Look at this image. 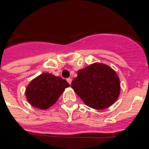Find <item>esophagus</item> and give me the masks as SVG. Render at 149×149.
Returning a JSON list of instances; mask_svg holds the SVG:
<instances>
[{
  "label": "esophagus",
  "mask_w": 149,
  "mask_h": 149,
  "mask_svg": "<svg viewBox=\"0 0 149 149\" xmlns=\"http://www.w3.org/2000/svg\"><path fill=\"white\" fill-rule=\"evenodd\" d=\"M67 82H68V83H69L70 85H71V82H72V79H71L70 78L67 79Z\"/></svg>",
  "instance_id": "34e87169"
}]
</instances>
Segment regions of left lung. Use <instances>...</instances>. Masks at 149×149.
I'll return each instance as SVG.
<instances>
[{
	"label": "left lung",
	"instance_id": "left-lung-1",
	"mask_svg": "<svg viewBox=\"0 0 149 149\" xmlns=\"http://www.w3.org/2000/svg\"><path fill=\"white\" fill-rule=\"evenodd\" d=\"M71 88L88 107L103 109L112 106L119 97V77L109 66L94 63L77 72Z\"/></svg>",
	"mask_w": 149,
	"mask_h": 149
}]
</instances>
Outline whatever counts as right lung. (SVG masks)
<instances>
[{
  "mask_svg": "<svg viewBox=\"0 0 149 149\" xmlns=\"http://www.w3.org/2000/svg\"><path fill=\"white\" fill-rule=\"evenodd\" d=\"M70 84L60 76L43 73L31 80L25 90L28 103L35 108L47 109L53 106Z\"/></svg>",
  "mask_w": 149,
  "mask_h": 149,
  "instance_id": "obj_1",
  "label": "right lung"
}]
</instances>
